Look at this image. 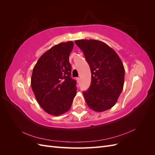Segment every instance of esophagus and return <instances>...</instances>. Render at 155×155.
Listing matches in <instances>:
<instances>
[{
	"mask_svg": "<svg viewBox=\"0 0 155 155\" xmlns=\"http://www.w3.org/2000/svg\"><path fill=\"white\" fill-rule=\"evenodd\" d=\"M76 81H77L78 83H79V81H80V78H76Z\"/></svg>",
	"mask_w": 155,
	"mask_h": 155,
	"instance_id": "34e87169",
	"label": "esophagus"
}]
</instances>
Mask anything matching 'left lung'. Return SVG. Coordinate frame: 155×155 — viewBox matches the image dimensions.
<instances>
[{
    "mask_svg": "<svg viewBox=\"0 0 155 155\" xmlns=\"http://www.w3.org/2000/svg\"><path fill=\"white\" fill-rule=\"evenodd\" d=\"M85 55L91 71V84L83 94L87 105L96 112L110 109L123 90L125 69L116 51L98 40L75 41Z\"/></svg>",
    "mask_w": 155,
    "mask_h": 155,
    "instance_id": "left-lung-1",
    "label": "left lung"
}]
</instances>
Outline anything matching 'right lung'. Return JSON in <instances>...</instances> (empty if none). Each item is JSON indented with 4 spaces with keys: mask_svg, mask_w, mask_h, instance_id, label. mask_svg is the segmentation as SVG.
<instances>
[{
    "mask_svg": "<svg viewBox=\"0 0 155 155\" xmlns=\"http://www.w3.org/2000/svg\"><path fill=\"white\" fill-rule=\"evenodd\" d=\"M73 47L72 41L52 46L33 69L32 91L39 105L49 114L59 116L68 111L77 93L76 81L70 77L69 55Z\"/></svg>",
    "mask_w": 155,
    "mask_h": 155,
    "instance_id": "right-lung-1",
    "label": "right lung"
}]
</instances>
